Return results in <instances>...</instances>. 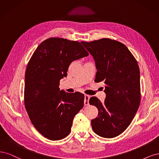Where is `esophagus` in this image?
<instances>
[{
	"instance_id": "esophagus-1",
	"label": "esophagus",
	"mask_w": 159,
	"mask_h": 159,
	"mask_svg": "<svg viewBox=\"0 0 159 159\" xmlns=\"http://www.w3.org/2000/svg\"><path fill=\"white\" fill-rule=\"evenodd\" d=\"M89 99H90V96L84 94V104L85 106H87L89 104Z\"/></svg>"
}]
</instances>
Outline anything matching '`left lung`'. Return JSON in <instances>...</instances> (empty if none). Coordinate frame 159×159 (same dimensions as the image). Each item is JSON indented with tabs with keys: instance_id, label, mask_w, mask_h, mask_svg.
I'll list each match as a JSON object with an SVG mask.
<instances>
[{
	"instance_id": "left-lung-1",
	"label": "left lung",
	"mask_w": 159,
	"mask_h": 159,
	"mask_svg": "<svg viewBox=\"0 0 159 159\" xmlns=\"http://www.w3.org/2000/svg\"><path fill=\"white\" fill-rule=\"evenodd\" d=\"M81 43L93 55L97 69L94 81L103 82L106 94L103 103L95 96L89 100L98 110V117L91 120L92 127L100 137H117L130 125L139 107V65L126 46L116 40Z\"/></svg>"
}]
</instances>
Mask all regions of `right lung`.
I'll list each match as a JSON object with an SVG mask.
<instances>
[{
  "mask_svg": "<svg viewBox=\"0 0 159 159\" xmlns=\"http://www.w3.org/2000/svg\"><path fill=\"white\" fill-rule=\"evenodd\" d=\"M88 55L79 42L50 38L39 45L29 61L25 73V108L35 129L48 139L67 136L74 117L83 108V94L66 93L59 85L71 62Z\"/></svg>",
  "mask_w": 159,
  "mask_h": 159,
  "instance_id": "1",
  "label": "right lung"
}]
</instances>
